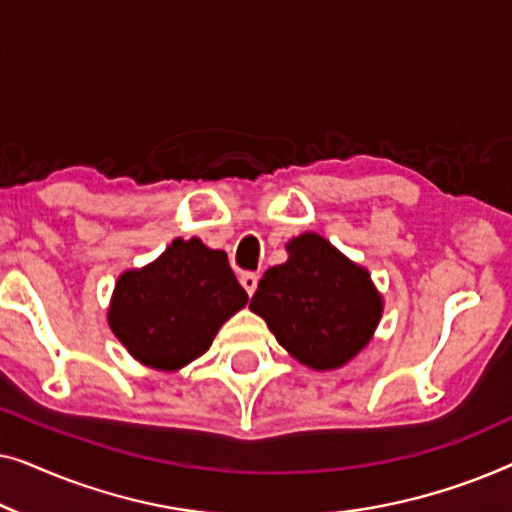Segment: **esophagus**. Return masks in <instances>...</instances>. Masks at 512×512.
<instances>
[{
	"instance_id": "obj_1",
	"label": "esophagus",
	"mask_w": 512,
	"mask_h": 512,
	"mask_svg": "<svg viewBox=\"0 0 512 512\" xmlns=\"http://www.w3.org/2000/svg\"><path fill=\"white\" fill-rule=\"evenodd\" d=\"M240 284L244 286V291H247L249 296H254V291L258 289V275L256 272H244L240 277Z\"/></svg>"
}]
</instances>
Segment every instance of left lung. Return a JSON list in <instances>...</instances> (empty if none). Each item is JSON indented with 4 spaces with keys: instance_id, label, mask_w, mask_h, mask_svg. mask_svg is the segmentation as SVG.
<instances>
[{
    "instance_id": "left-lung-1",
    "label": "left lung",
    "mask_w": 512,
    "mask_h": 512,
    "mask_svg": "<svg viewBox=\"0 0 512 512\" xmlns=\"http://www.w3.org/2000/svg\"><path fill=\"white\" fill-rule=\"evenodd\" d=\"M286 251V263L265 270L249 310L263 317L279 345L305 366H345L373 338L382 296L368 270L326 237L303 233Z\"/></svg>"
}]
</instances>
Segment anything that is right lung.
I'll use <instances>...</instances> for the list:
<instances>
[{"instance_id":"right-lung-1","label":"right lung","mask_w":512,"mask_h":512,"mask_svg":"<svg viewBox=\"0 0 512 512\" xmlns=\"http://www.w3.org/2000/svg\"><path fill=\"white\" fill-rule=\"evenodd\" d=\"M247 300L226 251L179 237L153 263L118 277L107 319L139 363L179 370L212 347Z\"/></svg>"}]
</instances>
